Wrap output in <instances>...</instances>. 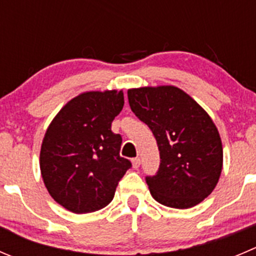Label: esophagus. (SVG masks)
<instances>
[{"label":"esophagus","mask_w":256,"mask_h":256,"mask_svg":"<svg viewBox=\"0 0 256 256\" xmlns=\"http://www.w3.org/2000/svg\"><path fill=\"white\" fill-rule=\"evenodd\" d=\"M140 164H141L140 158H132V166H134V168H140Z\"/></svg>","instance_id":"esophagus-1"}]
</instances>
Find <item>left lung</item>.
Listing matches in <instances>:
<instances>
[{"mask_svg": "<svg viewBox=\"0 0 256 256\" xmlns=\"http://www.w3.org/2000/svg\"><path fill=\"white\" fill-rule=\"evenodd\" d=\"M128 98L160 151L158 170L145 178L154 199L175 209L202 202L216 186L222 168V140L210 116L174 86L131 88Z\"/></svg>", "mask_w": 256, "mask_h": 256, "instance_id": "8db88e82", "label": "left lung"}]
</instances>
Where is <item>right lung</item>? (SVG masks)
<instances>
[{
    "label": "right lung",
    "instance_id": "right-lung-1",
    "mask_svg": "<svg viewBox=\"0 0 256 256\" xmlns=\"http://www.w3.org/2000/svg\"><path fill=\"white\" fill-rule=\"evenodd\" d=\"M124 102L122 91L81 94L60 110L44 134L40 154L44 182L54 202L75 214L110 204L132 166L120 156L121 135L111 131Z\"/></svg>",
    "mask_w": 256,
    "mask_h": 256
}]
</instances>
